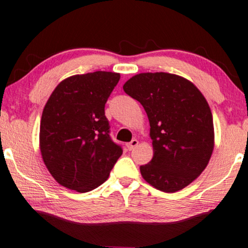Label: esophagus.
Segmentation results:
<instances>
[{"label":"esophagus","instance_id":"1","mask_svg":"<svg viewBox=\"0 0 248 248\" xmlns=\"http://www.w3.org/2000/svg\"><path fill=\"white\" fill-rule=\"evenodd\" d=\"M138 144H139V141H138L137 139H133V140L131 141L130 143L126 144V147H127L128 150H133L134 148H136V147L138 146Z\"/></svg>","mask_w":248,"mask_h":248}]
</instances>
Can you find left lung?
I'll return each mask as SVG.
<instances>
[{"instance_id":"1","label":"left lung","mask_w":248,"mask_h":248,"mask_svg":"<svg viewBox=\"0 0 248 248\" xmlns=\"http://www.w3.org/2000/svg\"><path fill=\"white\" fill-rule=\"evenodd\" d=\"M142 105L150 124L154 156L140 166L154 188L175 192L194 181L214 149L211 108L194 83L170 73H141L123 85Z\"/></svg>"}]
</instances>
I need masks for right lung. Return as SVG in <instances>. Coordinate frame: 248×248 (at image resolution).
I'll list each match as a JSON object with an SVG mask.
<instances>
[{
    "mask_svg": "<svg viewBox=\"0 0 248 248\" xmlns=\"http://www.w3.org/2000/svg\"><path fill=\"white\" fill-rule=\"evenodd\" d=\"M121 75L94 72L63 79L44 106L40 149L53 179L77 192L98 188L123 154L109 137L105 105Z\"/></svg>",
    "mask_w": 248,
    "mask_h": 248,
    "instance_id": "obj_1",
    "label": "right lung"
}]
</instances>
